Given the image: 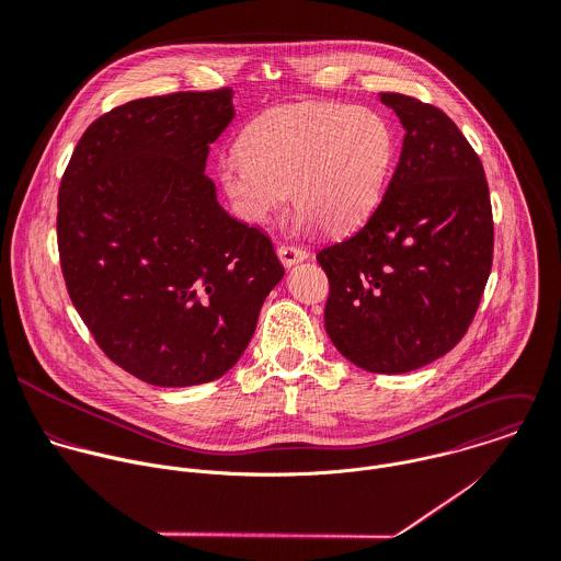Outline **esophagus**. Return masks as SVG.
<instances>
[{
    "instance_id": "obj_1",
    "label": "esophagus",
    "mask_w": 561,
    "mask_h": 561,
    "mask_svg": "<svg viewBox=\"0 0 561 561\" xmlns=\"http://www.w3.org/2000/svg\"><path fill=\"white\" fill-rule=\"evenodd\" d=\"M277 257L282 260L284 266H293L297 262H304L308 257V251L301 249V247H295V244H279L277 247Z\"/></svg>"
}]
</instances>
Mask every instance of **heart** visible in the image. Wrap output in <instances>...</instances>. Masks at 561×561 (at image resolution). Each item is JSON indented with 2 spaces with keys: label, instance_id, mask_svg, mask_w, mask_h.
Listing matches in <instances>:
<instances>
[{
  "label": "heart",
  "instance_id": "b5f03b06",
  "mask_svg": "<svg viewBox=\"0 0 561 561\" xmlns=\"http://www.w3.org/2000/svg\"><path fill=\"white\" fill-rule=\"evenodd\" d=\"M220 185L249 222H266L293 192L304 220L328 233L363 222L393 161V133L365 106L293 102L264 111L242 133Z\"/></svg>",
  "mask_w": 561,
  "mask_h": 561
}]
</instances>
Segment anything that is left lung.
I'll list each match as a JSON object with an SVG mask.
<instances>
[{
    "instance_id": "1",
    "label": "left lung",
    "mask_w": 561,
    "mask_h": 561,
    "mask_svg": "<svg viewBox=\"0 0 561 561\" xmlns=\"http://www.w3.org/2000/svg\"><path fill=\"white\" fill-rule=\"evenodd\" d=\"M404 126L389 187L365 227L317 253L330 279L325 330L360 369L407 374L468 332L494 257L483 163L437 106L380 93Z\"/></svg>"
}]
</instances>
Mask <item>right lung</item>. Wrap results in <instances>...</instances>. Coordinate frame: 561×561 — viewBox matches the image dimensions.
<instances>
[{
    "label": "right lung",
    "mask_w": 561,
    "mask_h": 561,
    "mask_svg": "<svg viewBox=\"0 0 561 561\" xmlns=\"http://www.w3.org/2000/svg\"><path fill=\"white\" fill-rule=\"evenodd\" d=\"M233 91L130 100L82 133L58 187L56 238L98 347L154 387L225 376L284 277L271 238L231 218L205 174Z\"/></svg>",
    "instance_id": "obj_1"
}]
</instances>
